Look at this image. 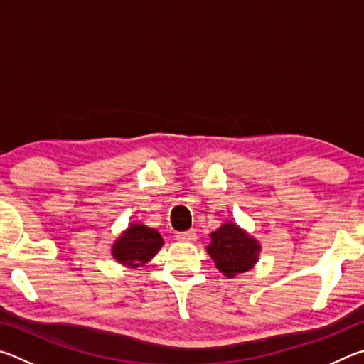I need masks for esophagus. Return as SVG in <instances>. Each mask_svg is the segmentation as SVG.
<instances>
[{
    "instance_id": "34e87169",
    "label": "esophagus",
    "mask_w": 364,
    "mask_h": 364,
    "mask_svg": "<svg viewBox=\"0 0 364 364\" xmlns=\"http://www.w3.org/2000/svg\"><path fill=\"white\" fill-rule=\"evenodd\" d=\"M196 237L197 236H196V232L193 230L176 232V241H180V242H194Z\"/></svg>"
}]
</instances>
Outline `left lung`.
I'll use <instances>...</instances> for the list:
<instances>
[{"label": "left lung", "mask_w": 364, "mask_h": 364, "mask_svg": "<svg viewBox=\"0 0 364 364\" xmlns=\"http://www.w3.org/2000/svg\"><path fill=\"white\" fill-rule=\"evenodd\" d=\"M260 249L257 239L249 236L236 223L228 221L210 234V245L207 252L215 262V267L226 278H234L236 274L254 268Z\"/></svg>", "instance_id": "1"}]
</instances>
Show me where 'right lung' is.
<instances>
[{
    "instance_id": "1",
    "label": "right lung",
    "mask_w": 364,
    "mask_h": 364,
    "mask_svg": "<svg viewBox=\"0 0 364 364\" xmlns=\"http://www.w3.org/2000/svg\"><path fill=\"white\" fill-rule=\"evenodd\" d=\"M164 245L157 230L146 225L132 223L112 245V257L128 268L143 267Z\"/></svg>"
}]
</instances>
